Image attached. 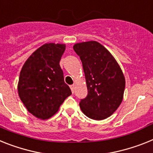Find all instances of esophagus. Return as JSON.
Segmentation results:
<instances>
[{
  "label": "esophagus",
  "mask_w": 153,
  "mask_h": 153,
  "mask_svg": "<svg viewBox=\"0 0 153 153\" xmlns=\"http://www.w3.org/2000/svg\"><path fill=\"white\" fill-rule=\"evenodd\" d=\"M70 88H71V92H72V93H74V85H71Z\"/></svg>",
  "instance_id": "obj_1"
}]
</instances>
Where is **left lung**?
I'll return each mask as SVG.
<instances>
[{
	"label": "left lung",
	"instance_id": "left-lung-1",
	"mask_svg": "<svg viewBox=\"0 0 153 153\" xmlns=\"http://www.w3.org/2000/svg\"><path fill=\"white\" fill-rule=\"evenodd\" d=\"M74 51L82 62L88 95L81 100L83 114L93 120L112 115L123 100L125 79L113 55L96 41L76 43Z\"/></svg>",
	"mask_w": 153,
	"mask_h": 153
}]
</instances>
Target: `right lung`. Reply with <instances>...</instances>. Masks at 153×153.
Returning <instances> with one entry per match:
<instances>
[{
  "label": "right lung",
  "instance_id": "add662e5",
  "mask_svg": "<svg viewBox=\"0 0 153 153\" xmlns=\"http://www.w3.org/2000/svg\"><path fill=\"white\" fill-rule=\"evenodd\" d=\"M65 47V44L45 43L27 59L20 72L19 97L28 111L42 120L54 115L71 94L60 66Z\"/></svg>",
  "mask_w": 153,
  "mask_h": 153
}]
</instances>
